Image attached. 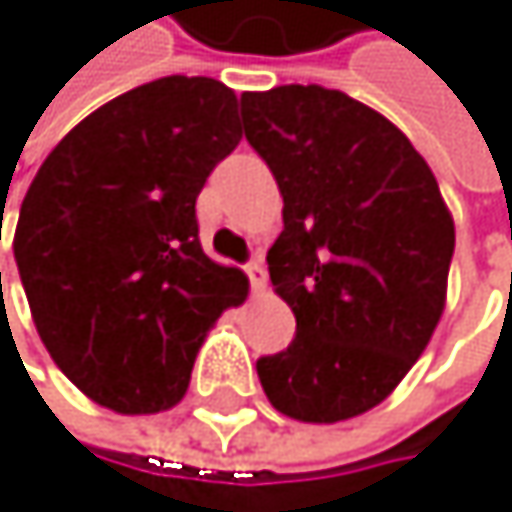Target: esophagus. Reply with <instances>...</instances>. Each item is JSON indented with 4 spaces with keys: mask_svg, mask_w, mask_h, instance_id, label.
<instances>
[{
    "mask_svg": "<svg viewBox=\"0 0 512 512\" xmlns=\"http://www.w3.org/2000/svg\"><path fill=\"white\" fill-rule=\"evenodd\" d=\"M247 277H250V287H253V293H262V290H265V280H268V274H265V265H262L259 259H253V262L247 265Z\"/></svg>",
    "mask_w": 512,
    "mask_h": 512,
    "instance_id": "obj_1",
    "label": "esophagus"
}]
</instances>
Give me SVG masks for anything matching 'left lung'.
Instances as JSON below:
<instances>
[{
	"mask_svg": "<svg viewBox=\"0 0 512 512\" xmlns=\"http://www.w3.org/2000/svg\"><path fill=\"white\" fill-rule=\"evenodd\" d=\"M244 134L284 198L268 250L296 314L287 351L256 363L287 418L336 424L388 400L437 329L455 219L394 121L320 85L241 94Z\"/></svg>",
	"mask_w": 512,
	"mask_h": 512,
	"instance_id": "left-lung-1",
	"label": "left lung"
}]
</instances>
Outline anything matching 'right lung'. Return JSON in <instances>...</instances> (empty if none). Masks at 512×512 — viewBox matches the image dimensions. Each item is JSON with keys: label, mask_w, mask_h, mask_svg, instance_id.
Wrapping results in <instances>:
<instances>
[{"label": "right lung", "mask_w": 512, "mask_h": 512, "mask_svg": "<svg viewBox=\"0 0 512 512\" xmlns=\"http://www.w3.org/2000/svg\"><path fill=\"white\" fill-rule=\"evenodd\" d=\"M238 143L232 88L167 75L75 124L20 204L14 259L39 339L118 415L180 403L207 332L247 299V274L201 250L195 219Z\"/></svg>", "instance_id": "obj_1"}]
</instances>
